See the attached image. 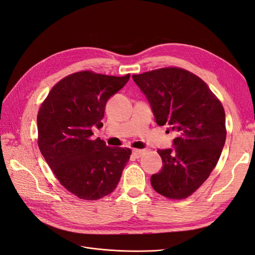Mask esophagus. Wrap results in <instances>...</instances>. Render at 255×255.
Returning <instances> with one entry per match:
<instances>
[{
	"label": "esophagus",
	"instance_id": "34e87169",
	"mask_svg": "<svg viewBox=\"0 0 255 255\" xmlns=\"http://www.w3.org/2000/svg\"><path fill=\"white\" fill-rule=\"evenodd\" d=\"M132 153H133V155H134V157H135L136 159H138V158H141L142 155H143V153H144V150H139V149H133V150H132Z\"/></svg>",
	"mask_w": 255,
	"mask_h": 255
}]
</instances>
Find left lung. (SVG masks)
<instances>
[{"label": "left lung", "mask_w": 255, "mask_h": 255, "mask_svg": "<svg viewBox=\"0 0 255 255\" xmlns=\"http://www.w3.org/2000/svg\"><path fill=\"white\" fill-rule=\"evenodd\" d=\"M132 79L148 101L154 122L177 134L172 148L158 150L163 166L151 176V186L167 198H186L219 160L227 135L224 107L202 79L182 69H159Z\"/></svg>", "instance_id": "8db88e82"}]
</instances>
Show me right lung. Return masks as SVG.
<instances>
[{
    "mask_svg": "<svg viewBox=\"0 0 255 255\" xmlns=\"http://www.w3.org/2000/svg\"><path fill=\"white\" fill-rule=\"evenodd\" d=\"M130 78L84 71L61 79L38 112V145L48 166L69 192L97 200L118 186L131 150L109 147L92 128L103 127L105 107Z\"/></svg>",
    "mask_w": 255,
    "mask_h": 255,
    "instance_id": "right-lung-1",
    "label": "right lung"
}]
</instances>
